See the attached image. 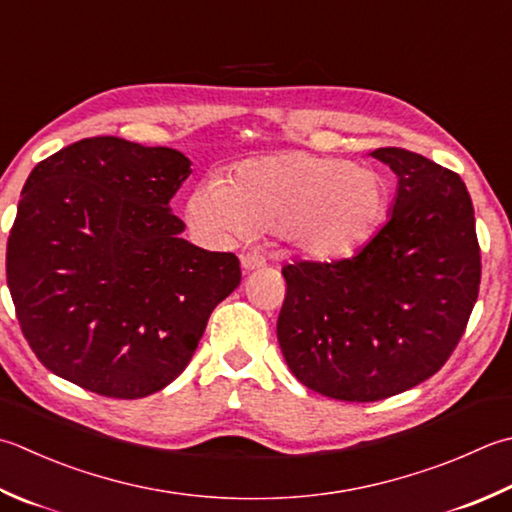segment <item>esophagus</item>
Masks as SVG:
<instances>
[{
    "mask_svg": "<svg viewBox=\"0 0 512 512\" xmlns=\"http://www.w3.org/2000/svg\"><path fill=\"white\" fill-rule=\"evenodd\" d=\"M239 262H242L244 273H250V270H259V268L266 266V259L259 253H246V255L239 257Z\"/></svg>",
    "mask_w": 512,
    "mask_h": 512,
    "instance_id": "1",
    "label": "esophagus"
}]
</instances>
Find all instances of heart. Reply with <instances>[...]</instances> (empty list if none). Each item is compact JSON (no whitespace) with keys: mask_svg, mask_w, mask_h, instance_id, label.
I'll list each match as a JSON object with an SVG mask.
<instances>
[{"mask_svg":"<svg viewBox=\"0 0 512 512\" xmlns=\"http://www.w3.org/2000/svg\"><path fill=\"white\" fill-rule=\"evenodd\" d=\"M390 186L375 168L286 150L244 159L228 182L206 177L188 199V222L213 239L275 230L279 242L313 262L362 250L382 228Z\"/></svg>","mask_w":512,"mask_h":512,"instance_id":"b5f03b06","label":"heart"}]
</instances>
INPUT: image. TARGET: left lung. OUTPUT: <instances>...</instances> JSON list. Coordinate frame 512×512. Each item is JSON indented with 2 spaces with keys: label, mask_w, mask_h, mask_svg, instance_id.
<instances>
[{
  "label": "left lung",
  "mask_w": 512,
  "mask_h": 512,
  "mask_svg": "<svg viewBox=\"0 0 512 512\" xmlns=\"http://www.w3.org/2000/svg\"><path fill=\"white\" fill-rule=\"evenodd\" d=\"M368 155L397 175L386 226L355 257L282 268L286 364L339 402H379L433 377L464 335L482 277L462 177L404 148Z\"/></svg>",
  "instance_id": "1"
}]
</instances>
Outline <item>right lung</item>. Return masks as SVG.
<instances>
[{
	"mask_svg": "<svg viewBox=\"0 0 512 512\" xmlns=\"http://www.w3.org/2000/svg\"><path fill=\"white\" fill-rule=\"evenodd\" d=\"M175 148L88 137L28 175L6 248L19 326L50 373L137 399L184 373L213 308L242 282L233 253L186 242Z\"/></svg>",
	"mask_w": 512,
	"mask_h": 512,
	"instance_id": "add662e5",
	"label": "right lung"
}]
</instances>
